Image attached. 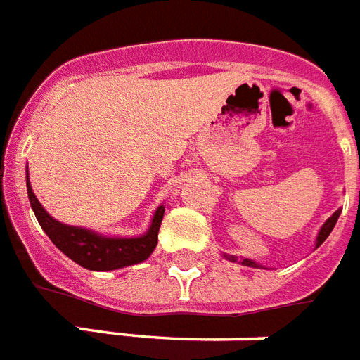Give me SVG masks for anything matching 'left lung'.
I'll return each mask as SVG.
<instances>
[{"label": "left lung", "instance_id": "1", "mask_svg": "<svg viewBox=\"0 0 360 360\" xmlns=\"http://www.w3.org/2000/svg\"><path fill=\"white\" fill-rule=\"evenodd\" d=\"M340 212H342V210H336L335 214L330 215L329 219H327L326 223H323V226H321L320 232H318V238H316V247H320L321 243H323V241H326L327 238H329V234H330V232H333V229H335L336 221H338V217H340ZM225 258H226V260H230V262H240L241 266L260 267L257 264V262L251 260V258H241V260H238V258L232 257V255H225Z\"/></svg>", "mask_w": 360, "mask_h": 360}]
</instances>
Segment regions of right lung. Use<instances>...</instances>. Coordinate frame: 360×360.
<instances>
[{"label": "right lung", "instance_id": "right-lung-1", "mask_svg": "<svg viewBox=\"0 0 360 360\" xmlns=\"http://www.w3.org/2000/svg\"><path fill=\"white\" fill-rule=\"evenodd\" d=\"M25 178H27V197H30L31 208H33L39 225L42 226V230L59 251L65 252L70 260H74L85 269L111 271V269L134 266V264L146 260L152 255V251L156 249L158 232H160V225H162L165 206H158V210L152 215L150 226L145 234L137 236V238H109V236H102L94 230L63 225L57 219H53L42 208L39 198L34 197L30 176Z\"/></svg>", "mask_w": 360, "mask_h": 360}]
</instances>
